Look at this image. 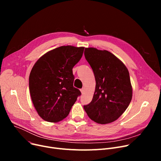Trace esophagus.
Returning <instances> with one entry per match:
<instances>
[{
    "label": "esophagus",
    "instance_id": "1",
    "mask_svg": "<svg viewBox=\"0 0 161 161\" xmlns=\"http://www.w3.org/2000/svg\"><path fill=\"white\" fill-rule=\"evenodd\" d=\"M80 91H81V93L83 94V92H84V91H85V89H84V88H82V89H80Z\"/></svg>",
    "mask_w": 161,
    "mask_h": 161
}]
</instances>
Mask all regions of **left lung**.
I'll return each instance as SVG.
<instances>
[{"label":"left lung","instance_id":"8db88e82","mask_svg":"<svg viewBox=\"0 0 161 161\" xmlns=\"http://www.w3.org/2000/svg\"><path fill=\"white\" fill-rule=\"evenodd\" d=\"M84 55L94 72L96 87L91 102L84 106L91 119L99 124L117 120L128 108L132 88L127 68L114 54L94 47Z\"/></svg>","mask_w":161,"mask_h":161}]
</instances>
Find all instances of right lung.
Listing matches in <instances>:
<instances>
[{
  "label": "right lung",
  "instance_id": "right-lung-1",
  "mask_svg": "<svg viewBox=\"0 0 161 161\" xmlns=\"http://www.w3.org/2000/svg\"><path fill=\"white\" fill-rule=\"evenodd\" d=\"M83 51V47H58L42 55L33 66L29 75L30 94L44 120L56 123L64 119L81 95L73 86L72 69Z\"/></svg>",
  "mask_w": 161,
  "mask_h": 161
}]
</instances>
